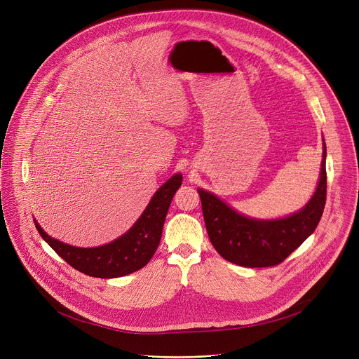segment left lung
<instances>
[{"instance_id":"left-lung-1","label":"left lung","mask_w":359,"mask_h":359,"mask_svg":"<svg viewBox=\"0 0 359 359\" xmlns=\"http://www.w3.org/2000/svg\"><path fill=\"white\" fill-rule=\"evenodd\" d=\"M325 155L324 144L321 177L313 198L301 212L287 219L252 220L230 209L212 193L197 190L209 238L224 260L241 267H273L283 263L316 231L327 200Z\"/></svg>"}]
</instances>
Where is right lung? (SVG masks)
Returning a JSON list of instances; mask_svg holds the SVG:
<instances>
[{"mask_svg":"<svg viewBox=\"0 0 359 359\" xmlns=\"http://www.w3.org/2000/svg\"><path fill=\"white\" fill-rule=\"evenodd\" d=\"M182 184V175L173 176L151 197L149 206L133 227L118 240L95 247L79 248L50 238L38 223L41 237L75 270L97 278H116L144 267L155 254L163 223L176 190Z\"/></svg>","mask_w":359,"mask_h":359,"instance_id":"right-lung-1","label":"right lung"}]
</instances>
